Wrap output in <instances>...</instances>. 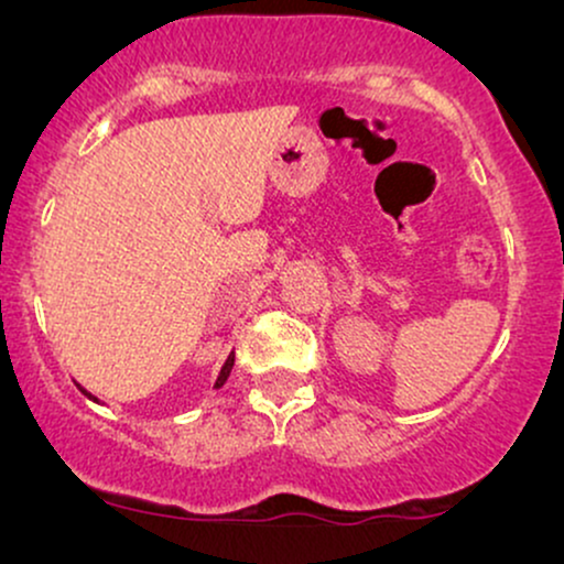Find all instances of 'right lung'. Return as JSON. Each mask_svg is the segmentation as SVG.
<instances>
[{
  "label": "right lung",
  "mask_w": 564,
  "mask_h": 564,
  "mask_svg": "<svg viewBox=\"0 0 564 564\" xmlns=\"http://www.w3.org/2000/svg\"><path fill=\"white\" fill-rule=\"evenodd\" d=\"M232 364H236V355H228V360H225V366H223V371H219V377H217V381H215V387H223L225 384V381H228V377H230V368H232ZM84 394H87V398L89 400H95L93 398V394H89L87 390H82Z\"/></svg>",
  "instance_id": "1"
}]
</instances>
